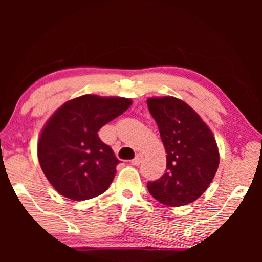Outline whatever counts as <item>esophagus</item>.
<instances>
[{"instance_id": "34e87169", "label": "esophagus", "mask_w": 262, "mask_h": 262, "mask_svg": "<svg viewBox=\"0 0 262 262\" xmlns=\"http://www.w3.org/2000/svg\"><path fill=\"white\" fill-rule=\"evenodd\" d=\"M142 161H143V155H141V154H137L135 159L131 161V163L134 164V166H139V164L142 163Z\"/></svg>"}]
</instances>
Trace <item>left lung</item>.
Instances as JSON below:
<instances>
[{"instance_id":"1","label":"left lung","mask_w":262,"mask_h":262,"mask_svg":"<svg viewBox=\"0 0 262 262\" xmlns=\"http://www.w3.org/2000/svg\"><path fill=\"white\" fill-rule=\"evenodd\" d=\"M167 152L166 173L148 182V191L168 206L193 203L206 191L220 164L209 126L187 103L173 96L146 100Z\"/></svg>"}]
</instances>
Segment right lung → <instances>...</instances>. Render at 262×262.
<instances>
[{
  "instance_id": "right-lung-1",
  "label": "right lung",
  "mask_w": 262,
  "mask_h": 262,
  "mask_svg": "<svg viewBox=\"0 0 262 262\" xmlns=\"http://www.w3.org/2000/svg\"><path fill=\"white\" fill-rule=\"evenodd\" d=\"M126 98L82 95L53 113L38 142V159L45 177L59 194L87 200L102 194L112 184L119 160L99 138L103 125L123 114Z\"/></svg>"
}]
</instances>
